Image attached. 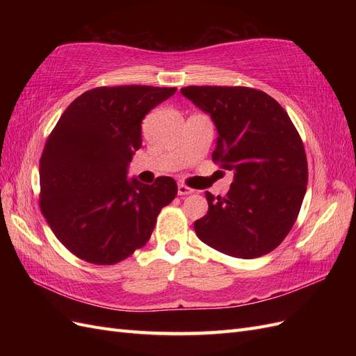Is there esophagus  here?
<instances>
[{
	"label": "esophagus",
	"instance_id": "esophagus-1",
	"mask_svg": "<svg viewBox=\"0 0 356 356\" xmlns=\"http://www.w3.org/2000/svg\"><path fill=\"white\" fill-rule=\"evenodd\" d=\"M191 193H195V190H193L191 187H188L186 184H178V195L179 196H187V195H191Z\"/></svg>",
	"mask_w": 356,
	"mask_h": 356
}]
</instances>
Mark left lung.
Segmentation results:
<instances>
[{"label": "left lung", "mask_w": 356, "mask_h": 356, "mask_svg": "<svg viewBox=\"0 0 356 356\" xmlns=\"http://www.w3.org/2000/svg\"><path fill=\"white\" fill-rule=\"evenodd\" d=\"M181 93L211 114L218 139L213 163L233 170L230 191L195 222L197 238L225 255L257 258L282 243L307 186L303 141L272 96L243 86H187Z\"/></svg>", "instance_id": "8db88e82"}]
</instances>
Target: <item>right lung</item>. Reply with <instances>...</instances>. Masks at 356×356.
I'll use <instances>...</instances> for the list:
<instances>
[{
    "label": "right lung",
    "instance_id": "obj_1",
    "mask_svg": "<svg viewBox=\"0 0 356 356\" xmlns=\"http://www.w3.org/2000/svg\"><path fill=\"white\" fill-rule=\"evenodd\" d=\"M177 88L102 86L63 111L40 160V209L51 232L80 260L111 266L152 236L161 208L175 199L174 178L127 181L143 145V118Z\"/></svg>",
    "mask_w": 356,
    "mask_h": 356
}]
</instances>
